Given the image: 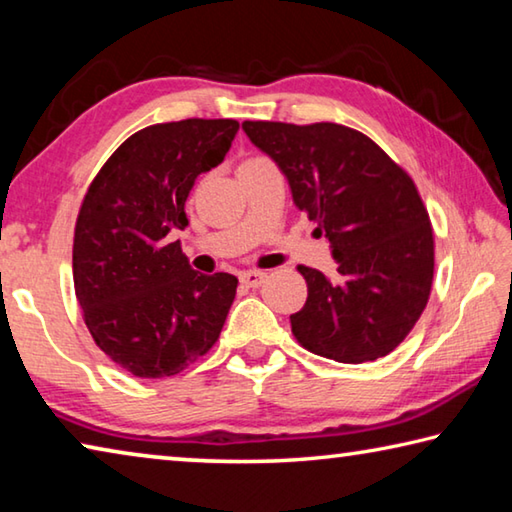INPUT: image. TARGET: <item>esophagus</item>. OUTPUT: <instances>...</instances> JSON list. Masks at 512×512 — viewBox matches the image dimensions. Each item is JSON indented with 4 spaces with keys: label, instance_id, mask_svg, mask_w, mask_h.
I'll list each match as a JSON object with an SVG mask.
<instances>
[{
    "label": "esophagus",
    "instance_id": "34e87169",
    "mask_svg": "<svg viewBox=\"0 0 512 512\" xmlns=\"http://www.w3.org/2000/svg\"><path fill=\"white\" fill-rule=\"evenodd\" d=\"M264 280H266V273H262V271H244V273H239V282L244 284V287H250V289L262 287Z\"/></svg>",
    "mask_w": 512,
    "mask_h": 512
}]
</instances>
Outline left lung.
<instances>
[{"label":"left lung","mask_w":512,"mask_h":512,"mask_svg":"<svg viewBox=\"0 0 512 512\" xmlns=\"http://www.w3.org/2000/svg\"><path fill=\"white\" fill-rule=\"evenodd\" d=\"M241 128L284 173L293 203L318 223L336 262L334 277L298 266L307 302L291 314L293 336L339 363L386 357L418 323L433 280V232L413 180L348 126Z\"/></svg>","instance_id":"1"}]
</instances>
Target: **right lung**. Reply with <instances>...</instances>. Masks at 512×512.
Listing matches in <instances>:
<instances>
[{
	"label": "right lung",
	"instance_id": "add662e5",
	"mask_svg": "<svg viewBox=\"0 0 512 512\" xmlns=\"http://www.w3.org/2000/svg\"><path fill=\"white\" fill-rule=\"evenodd\" d=\"M239 124L185 119L128 137L83 198L74 289L94 343L135 377L178 375L212 348L237 293L230 273L189 266L171 232L201 173L219 167Z\"/></svg>",
	"mask_w": 512,
	"mask_h": 512
}]
</instances>
